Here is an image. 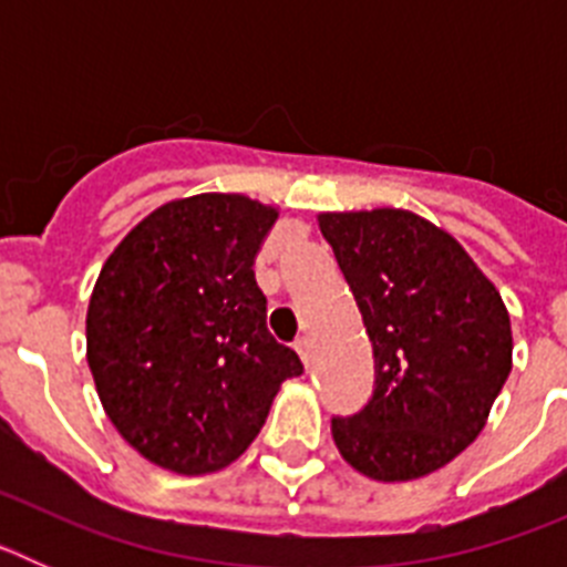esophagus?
Instances as JSON below:
<instances>
[{"label": "esophagus", "instance_id": "esophagus-1", "mask_svg": "<svg viewBox=\"0 0 567 567\" xmlns=\"http://www.w3.org/2000/svg\"><path fill=\"white\" fill-rule=\"evenodd\" d=\"M295 349H298V354H300V360H303V363H307V365L312 363V340H309L307 334L295 340Z\"/></svg>", "mask_w": 567, "mask_h": 567}]
</instances>
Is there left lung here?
I'll list each match as a JSON object with an SVG mask.
<instances>
[{
	"label": "left lung",
	"mask_w": 567,
	"mask_h": 567,
	"mask_svg": "<svg viewBox=\"0 0 567 567\" xmlns=\"http://www.w3.org/2000/svg\"><path fill=\"white\" fill-rule=\"evenodd\" d=\"M374 349V394L332 437L380 483L452 463L483 432L511 372V320L497 287L445 229L409 209L320 213Z\"/></svg>",
	"instance_id": "obj_1"
}]
</instances>
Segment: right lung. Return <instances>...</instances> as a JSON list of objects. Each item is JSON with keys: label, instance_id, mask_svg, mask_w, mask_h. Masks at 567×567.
Masks as SVG:
<instances>
[{"label": "right lung", "instance_id": "add662e5", "mask_svg": "<svg viewBox=\"0 0 567 567\" xmlns=\"http://www.w3.org/2000/svg\"><path fill=\"white\" fill-rule=\"evenodd\" d=\"M278 209L202 193L153 209L104 260L87 363L110 423L150 463L209 474L267 423L298 354L267 329L255 255Z\"/></svg>", "mask_w": 567, "mask_h": 567}]
</instances>
